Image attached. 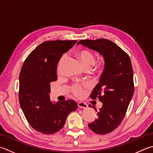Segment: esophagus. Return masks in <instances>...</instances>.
Returning a JSON list of instances; mask_svg holds the SVG:
<instances>
[{"label": "esophagus", "instance_id": "1", "mask_svg": "<svg viewBox=\"0 0 153 153\" xmlns=\"http://www.w3.org/2000/svg\"><path fill=\"white\" fill-rule=\"evenodd\" d=\"M77 105H78L79 108H88V105L82 102H79L78 103H77Z\"/></svg>", "mask_w": 153, "mask_h": 153}]
</instances>
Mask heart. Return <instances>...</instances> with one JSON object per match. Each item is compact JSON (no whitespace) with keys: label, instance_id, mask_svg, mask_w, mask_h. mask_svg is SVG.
Wrapping results in <instances>:
<instances>
[{"label":"heart","instance_id":"b5f03b06","mask_svg":"<svg viewBox=\"0 0 153 153\" xmlns=\"http://www.w3.org/2000/svg\"><path fill=\"white\" fill-rule=\"evenodd\" d=\"M76 57L78 58L79 60L81 62V64L84 69L88 68L91 69L93 65L95 63V56L91 51H88L87 49H81L76 52ZM63 59H64V56L62 57V59H60L59 65H58V70H59L61 64H62ZM87 88L86 85H82L80 84H75L71 86V92L73 93L75 96L81 98L85 93V89Z\"/></svg>","mask_w":153,"mask_h":153}]
</instances>
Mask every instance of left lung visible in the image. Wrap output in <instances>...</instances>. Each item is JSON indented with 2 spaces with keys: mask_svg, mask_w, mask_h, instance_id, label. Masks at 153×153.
<instances>
[{
  "mask_svg": "<svg viewBox=\"0 0 153 153\" xmlns=\"http://www.w3.org/2000/svg\"><path fill=\"white\" fill-rule=\"evenodd\" d=\"M79 44L98 52L104 59V71L90 96L93 99L98 97L103 104L97 112L98 118L88 126L96 134H108L123 121L134 94L131 62L128 55L110 40H81Z\"/></svg>",
  "mask_w": 153,
  "mask_h": 153,
  "instance_id": "obj_1",
  "label": "left lung"
}]
</instances>
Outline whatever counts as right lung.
Here are the masks:
<instances>
[{"label": "right lung", "mask_w": 153, "mask_h": 153, "mask_svg": "<svg viewBox=\"0 0 153 153\" xmlns=\"http://www.w3.org/2000/svg\"><path fill=\"white\" fill-rule=\"evenodd\" d=\"M77 43L49 41L40 44L25 61L19 75V103L33 128L43 134H54L64 126L77 104L68 100L53 104L50 100V83L57 79V64L63 53Z\"/></svg>", "instance_id": "1"}]
</instances>
